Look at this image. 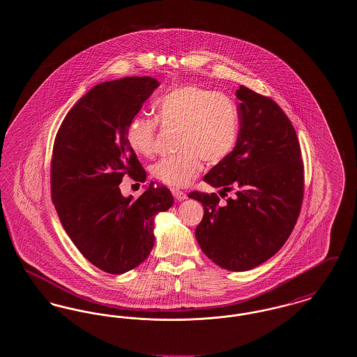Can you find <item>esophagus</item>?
<instances>
[{
    "label": "esophagus",
    "instance_id": "34e87169",
    "mask_svg": "<svg viewBox=\"0 0 357 357\" xmlns=\"http://www.w3.org/2000/svg\"><path fill=\"white\" fill-rule=\"evenodd\" d=\"M171 192H172V195L175 197V199H176V201H185V199H187L186 192H183V191L178 190V188H172V190H171Z\"/></svg>",
    "mask_w": 357,
    "mask_h": 357
}]
</instances>
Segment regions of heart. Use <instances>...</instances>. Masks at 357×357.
<instances>
[{"mask_svg":"<svg viewBox=\"0 0 357 357\" xmlns=\"http://www.w3.org/2000/svg\"><path fill=\"white\" fill-rule=\"evenodd\" d=\"M159 120L178 127L181 153L159 159L151 174L171 187L191 183L202 170V159L220 163L233 151L238 136L236 104L222 92H213L195 85L179 86L156 102ZM158 120L136 115L127 127V142L140 155L155 151Z\"/></svg>","mask_w":357,"mask_h":357,"instance_id":"1","label":"heart"}]
</instances>
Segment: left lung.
Wrapping results in <instances>:
<instances>
[{
  "mask_svg": "<svg viewBox=\"0 0 357 357\" xmlns=\"http://www.w3.org/2000/svg\"><path fill=\"white\" fill-rule=\"evenodd\" d=\"M239 132L234 150L204 175L220 197L192 191L204 214L195 237L204 255L223 269L250 271L275 255L300 215L304 165L296 131L272 99L241 85Z\"/></svg>",
  "mask_w": 357,
  "mask_h": 357,
  "instance_id": "8db88e82",
  "label": "left lung"
}]
</instances>
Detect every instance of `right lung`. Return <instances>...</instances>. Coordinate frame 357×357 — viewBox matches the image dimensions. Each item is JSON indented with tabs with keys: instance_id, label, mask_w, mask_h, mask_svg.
<instances>
[{
	"instance_id": "right-lung-1",
	"label": "right lung",
	"mask_w": 357,
	"mask_h": 357,
	"mask_svg": "<svg viewBox=\"0 0 357 357\" xmlns=\"http://www.w3.org/2000/svg\"><path fill=\"white\" fill-rule=\"evenodd\" d=\"M158 80L124 77L95 85L63 120L53 144L52 201L69 238L102 272L123 274L153 249V218L174 198L151 182L134 199L123 197L124 175L146 181V171L127 142V127Z\"/></svg>"
}]
</instances>
